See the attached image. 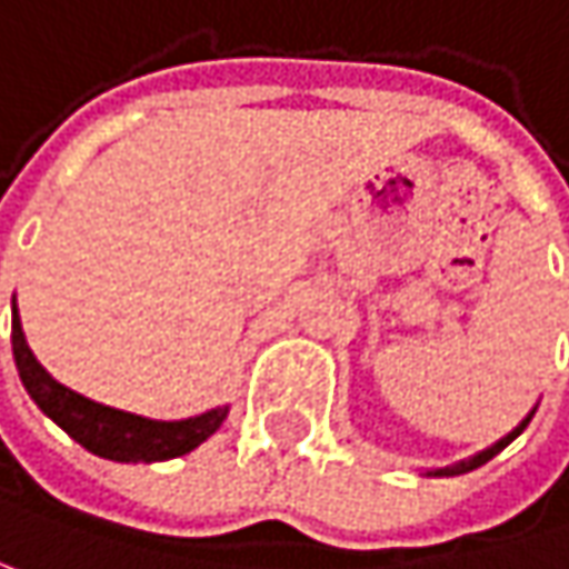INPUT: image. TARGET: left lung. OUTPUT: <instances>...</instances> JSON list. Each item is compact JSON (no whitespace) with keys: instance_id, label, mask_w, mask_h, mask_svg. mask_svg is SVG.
<instances>
[{"instance_id":"1","label":"left lung","mask_w":569,"mask_h":569,"mask_svg":"<svg viewBox=\"0 0 569 569\" xmlns=\"http://www.w3.org/2000/svg\"><path fill=\"white\" fill-rule=\"evenodd\" d=\"M531 418H535V411H531V415H528V418H525V421H521V425L515 427V430H511V433H506V437H502V440H499V443H492V447H489V450H482V453H476V457H469V460H460V463H457V467L437 469V472H433V476H460V472H469V469H476V467H482V463H489V460H492V457H496V453H499V450H506L508 443H511V440H515V437H518V433H521V430H525V427H528V421H531Z\"/></svg>"}]
</instances>
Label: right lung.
Wrapping results in <instances>:
<instances>
[{"label":"right lung","mask_w":569,"mask_h":569,"mask_svg":"<svg viewBox=\"0 0 569 569\" xmlns=\"http://www.w3.org/2000/svg\"><path fill=\"white\" fill-rule=\"evenodd\" d=\"M12 352H16L21 386L31 395V401L61 430H67L80 447H87L102 460L161 463V460L183 457L193 447H200L210 433H217L229 411V408H213L187 421H148L129 411L97 405L61 386L58 379H51L48 369L34 359V352L28 349V340L21 333L19 307H12Z\"/></svg>","instance_id":"right-lung-1"}]
</instances>
